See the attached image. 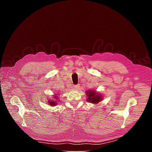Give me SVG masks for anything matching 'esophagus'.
<instances>
[{
	"mask_svg": "<svg viewBox=\"0 0 152 152\" xmlns=\"http://www.w3.org/2000/svg\"><path fill=\"white\" fill-rule=\"evenodd\" d=\"M73 89L74 90H78L79 89V87L78 86H73Z\"/></svg>",
	"mask_w": 152,
	"mask_h": 152,
	"instance_id": "1",
	"label": "esophagus"
}]
</instances>
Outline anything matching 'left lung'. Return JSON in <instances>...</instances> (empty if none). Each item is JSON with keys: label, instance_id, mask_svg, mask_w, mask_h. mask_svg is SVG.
I'll list each match as a JSON object with an SVG mask.
<instances>
[{"label": "left lung", "instance_id": "left-lung-1", "mask_svg": "<svg viewBox=\"0 0 152 152\" xmlns=\"http://www.w3.org/2000/svg\"><path fill=\"white\" fill-rule=\"evenodd\" d=\"M86 94L87 96V102L93 104H98L103 99V95L94 89L87 90L86 91Z\"/></svg>", "mask_w": 152, "mask_h": 152}]
</instances>
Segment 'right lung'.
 <instances>
[{
	"instance_id": "obj_1",
	"label": "right lung",
	"mask_w": 152,
	"mask_h": 152,
	"mask_svg": "<svg viewBox=\"0 0 152 152\" xmlns=\"http://www.w3.org/2000/svg\"><path fill=\"white\" fill-rule=\"evenodd\" d=\"M54 94L53 96V98L51 99H49L48 100V104H49L50 106H51V107H54V106H56V104H58V102H61V101L59 102V94L57 92V93H54Z\"/></svg>"
}]
</instances>
